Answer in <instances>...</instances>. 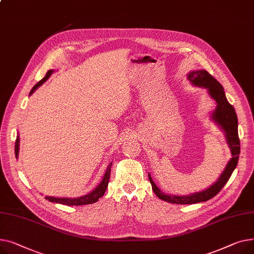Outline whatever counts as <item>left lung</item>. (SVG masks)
<instances>
[{"mask_svg": "<svg viewBox=\"0 0 254 254\" xmlns=\"http://www.w3.org/2000/svg\"><path fill=\"white\" fill-rule=\"evenodd\" d=\"M188 80L193 86L204 88L207 90L209 96L215 100L216 108L211 113L210 119L211 121L214 122L220 130L225 134L226 141L231 150L232 158L228 162L226 168L223 169L217 181L212 184L209 188H207L203 190L196 191L189 193L185 196H176V195H168V193H164L154 183L151 174L148 173V178H150V183L152 185L153 190L163 201H166L168 203L173 204H195L200 202H205L210 200L220 191L235 170L238 159L240 155V140L238 136V118L233 106H231L226 97V93L223 91V87L220 85L218 81H216L211 74L205 69L199 70H190L188 73Z\"/></svg>", "mask_w": 254, "mask_h": 254, "instance_id": "1", "label": "left lung"}]
</instances>
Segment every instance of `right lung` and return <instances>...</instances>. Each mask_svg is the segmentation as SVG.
<instances>
[{"label": "right lung", "instance_id": "right-lung-1", "mask_svg": "<svg viewBox=\"0 0 254 254\" xmlns=\"http://www.w3.org/2000/svg\"><path fill=\"white\" fill-rule=\"evenodd\" d=\"M53 72H54V69H49L46 73V76H45L40 82H38L33 87L31 92H29V95H32L41 85H43V83L46 82L50 78V76ZM19 141H20V138H19V134H18L17 137H16V141H15V156H16V159L18 158V154H19ZM112 164L113 163L109 164V166L106 170V173H104V175L102 177V181L99 183V185L92 191L86 193V195L78 197V198H57V197L46 196V197H45V199L52 202V203L64 204V205H67V206H80V205L92 204V203L97 202L98 199L101 198L104 195V192H106V190L108 188L109 181H110V175H111Z\"/></svg>", "mask_w": 254, "mask_h": 254}]
</instances>
